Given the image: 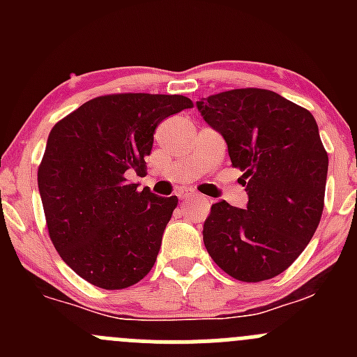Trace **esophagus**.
<instances>
[{
	"label": "esophagus",
	"mask_w": 357,
	"mask_h": 357,
	"mask_svg": "<svg viewBox=\"0 0 357 357\" xmlns=\"http://www.w3.org/2000/svg\"><path fill=\"white\" fill-rule=\"evenodd\" d=\"M183 199H192V200H200L202 197L200 195H197V193H193V192H186V193H183Z\"/></svg>",
	"instance_id": "obj_1"
}]
</instances>
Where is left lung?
<instances>
[{
	"label": "left lung",
	"mask_w": 357,
	"mask_h": 357,
	"mask_svg": "<svg viewBox=\"0 0 357 357\" xmlns=\"http://www.w3.org/2000/svg\"><path fill=\"white\" fill-rule=\"evenodd\" d=\"M243 171L247 208L211 207L204 243L215 264L247 283L275 278L311 242L325 205L328 155L309 110L269 89L222 91L197 102Z\"/></svg>",
	"instance_id": "1"
}]
</instances>
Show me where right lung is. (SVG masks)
<instances>
[{
	"label": "right lung",
	"mask_w": 357,
	"mask_h": 357,
	"mask_svg": "<svg viewBox=\"0 0 357 357\" xmlns=\"http://www.w3.org/2000/svg\"><path fill=\"white\" fill-rule=\"evenodd\" d=\"M181 95L117 93L82 103L53 126L38 169L50 238L63 262L91 285L121 290L145 278L178 197L138 190L153 132L192 109Z\"/></svg>",
	"instance_id": "right-lung-1"
}]
</instances>
